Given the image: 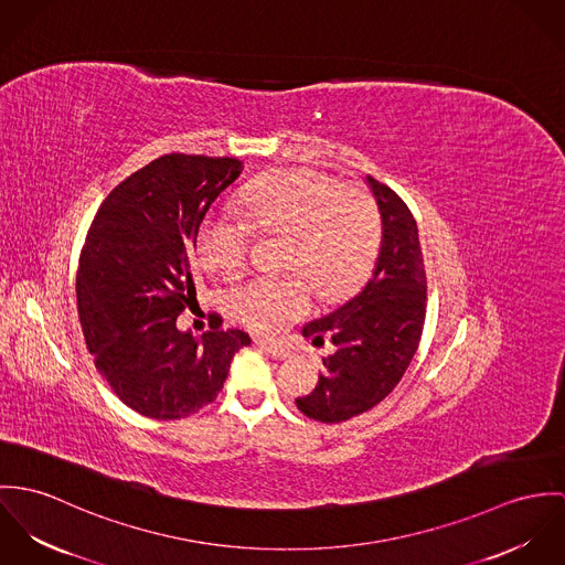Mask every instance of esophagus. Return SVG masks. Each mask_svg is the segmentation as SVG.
Returning <instances> with one entry per match:
<instances>
[{
  "label": "esophagus",
  "instance_id": "esophagus-1",
  "mask_svg": "<svg viewBox=\"0 0 565 565\" xmlns=\"http://www.w3.org/2000/svg\"><path fill=\"white\" fill-rule=\"evenodd\" d=\"M266 353H270L275 360H288L290 355H292V351L286 347V344H281V342H273V340H255Z\"/></svg>",
  "mask_w": 565,
  "mask_h": 565
}]
</instances>
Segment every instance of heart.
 Masks as SVG:
<instances>
[{
  "label": "heart",
  "instance_id": "heart-1",
  "mask_svg": "<svg viewBox=\"0 0 565 565\" xmlns=\"http://www.w3.org/2000/svg\"><path fill=\"white\" fill-rule=\"evenodd\" d=\"M241 214L262 232L297 238L292 270L303 273L320 297L355 288L375 262L381 218L364 190L342 189L316 171H279L252 182ZM199 255L223 279L238 277L249 259L252 227L238 218H207L199 230ZM230 308L253 331L275 333L310 308L306 279H255L236 288Z\"/></svg>",
  "mask_w": 565,
  "mask_h": 565
}]
</instances>
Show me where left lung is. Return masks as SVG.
Wrapping results in <instances>:
<instances>
[{"mask_svg": "<svg viewBox=\"0 0 565 565\" xmlns=\"http://www.w3.org/2000/svg\"><path fill=\"white\" fill-rule=\"evenodd\" d=\"M366 186L381 216L371 279L301 329L313 347L333 344L316 387L297 398V407L318 423H344L379 405L409 369L423 335L427 277L416 221L394 190L371 175Z\"/></svg>", "mask_w": 565, "mask_h": 565, "instance_id": "obj_1", "label": "left lung"}]
</instances>
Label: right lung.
Returning a JSON list of instances; mask_svg holds the SVG:
<instances>
[{
	"instance_id": "right-lung-1",
	"label": "right lung",
	"mask_w": 565,
	"mask_h": 565,
	"mask_svg": "<svg viewBox=\"0 0 565 565\" xmlns=\"http://www.w3.org/2000/svg\"><path fill=\"white\" fill-rule=\"evenodd\" d=\"M241 173L236 158L167 153L113 190L88 230L75 286L84 340L113 392L147 418L210 405L252 344L241 329L196 338L175 322L196 295L199 225Z\"/></svg>"
}]
</instances>
